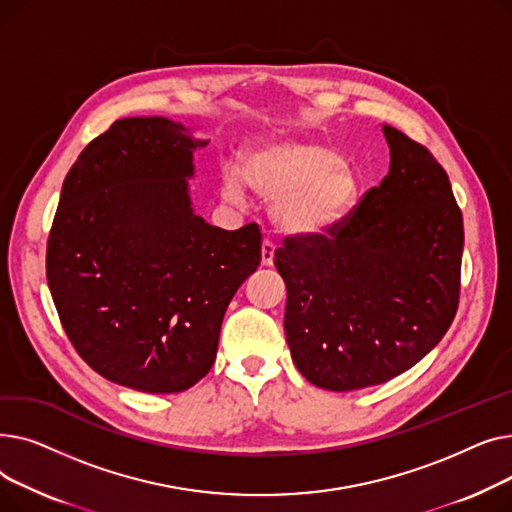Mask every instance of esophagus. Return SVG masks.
<instances>
[{
    "mask_svg": "<svg viewBox=\"0 0 512 512\" xmlns=\"http://www.w3.org/2000/svg\"><path fill=\"white\" fill-rule=\"evenodd\" d=\"M274 251H276L274 242H272V240H263V245H261V263H263L265 267L274 265Z\"/></svg>",
    "mask_w": 512,
    "mask_h": 512,
    "instance_id": "esophagus-1",
    "label": "esophagus"
}]
</instances>
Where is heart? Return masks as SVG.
<instances>
[{
    "label": "heart",
    "instance_id": "obj_1",
    "mask_svg": "<svg viewBox=\"0 0 512 512\" xmlns=\"http://www.w3.org/2000/svg\"><path fill=\"white\" fill-rule=\"evenodd\" d=\"M245 180L257 195L276 201L274 220L292 236H321L336 228L359 197V176L340 155L313 139H272L253 145L242 174L222 176L228 201L245 199Z\"/></svg>",
    "mask_w": 512,
    "mask_h": 512
}]
</instances>
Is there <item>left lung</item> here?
Listing matches in <instances>:
<instances>
[{
    "label": "left lung",
    "mask_w": 512,
    "mask_h": 512,
    "mask_svg": "<svg viewBox=\"0 0 512 512\" xmlns=\"http://www.w3.org/2000/svg\"><path fill=\"white\" fill-rule=\"evenodd\" d=\"M388 176L328 236L276 251L294 365L324 390L384 384L450 328L461 290L463 213L448 174L388 124Z\"/></svg>",
    "instance_id": "1"
}]
</instances>
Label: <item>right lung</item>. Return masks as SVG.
Returning <instances> with one entry per match:
<instances>
[{
    "label": "right lung",
    "instance_id": "obj_1",
    "mask_svg": "<svg viewBox=\"0 0 512 512\" xmlns=\"http://www.w3.org/2000/svg\"><path fill=\"white\" fill-rule=\"evenodd\" d=\"M207 139L168 118L116 120L70 168L47 242L62 326L99 375L184 392L215 361L224 313L261 261L257 224L195 213L188 180Z\"/></svg>",
    "mask_w": 512,
    "mask_h": 512
}]
</instances>
